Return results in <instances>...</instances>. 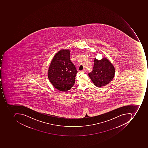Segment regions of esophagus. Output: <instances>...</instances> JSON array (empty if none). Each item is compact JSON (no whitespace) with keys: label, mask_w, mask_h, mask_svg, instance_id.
<instances>
[{"label":"esophagus","mask_w":148,"mask_h":148,"mask_svg":"<svg viewBox=\"0 0 148 148\" xmlns=\"http://www.w3.org/2000/svg\"><path fill=\"white\" fill-rule=\"evenodd\" d=\"M82 72H83V73H85L86 72V69H83L82 71Z\"/></svg>","instance_id":"34e87169"}]
</instances>
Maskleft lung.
I'll list each match as a JSON object with an SVG mask.
<instances>
[{
  "label": "left lung",
  "mask_w": 148,
  "mask_h": 148,
  "mask_svg": "<svg viewBox=\"0 0 148 148\" xmlns=\"http://www.w3.org/2000/svg\"><path fill=\"white\" fill-rule=\"evenodd\" d=\"M115 68L107 58L103 57L101 60L94 58V66L92 73H88L94 84L102 87L109 84L115 75Z\"/></svg>",
  "instance_id": "1"
}]
</instances>
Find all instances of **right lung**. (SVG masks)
I'll list each match as a JSON object with an SVG mask.
<instances>
[{
    "label": "right lung",
    "mask_w": 148,
    "mask_h": 148,
    "mask_svg": "<svg viewBox=\"0 0 148 148\" xmlns=\"http://www.w3.org/2000/svg\"><path fill=\"white\" fill-rule=\"evenodd\" d=\"M77 71L70 59V50H60L56 54L48 69L47 76L54 87L66 92L73 86Z\"/></svg>",
    "instance_id": "right-lung-1"
}]
</instances>
